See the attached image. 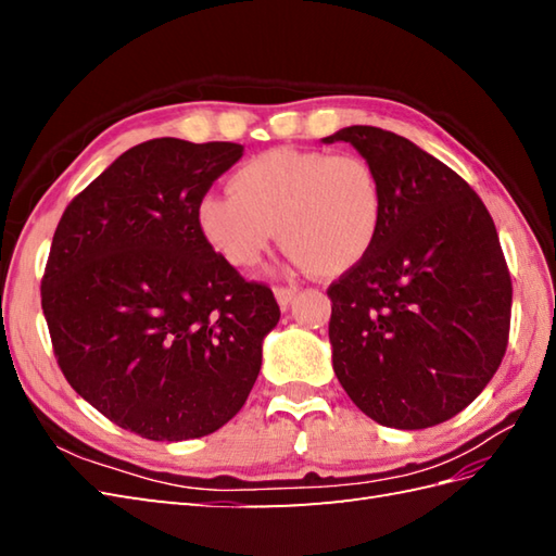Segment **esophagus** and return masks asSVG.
Listing matches in <instances>:
<instances>
[{
	"label": "esophagus",
	"instance_id": "obj_1",
	"mask_svg": "<svg viewBox=\"0 0 556 556\" xmlns=\"http://www.w3.org/2000/svg\"><path fill=\"white\" fill-rule=\"evenodd\" d=\"M275 299L281 308H289L291 301L296 299V289L293 287H275Z\"/></svg>",
	"mask_w": 556,
	"mask_h": 556
}]
</instances>
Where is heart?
<instances>
[{
  "label": "heart",
  "instance_id": "obj_1",
  "mask_svg": "<svg viewBox=\"0 0 556 556\" xmlns=\"http://www.w3.org/2000/svg\"><path fill=\"white\" fill-rule=\"evenodd\" d=\"M229 195L198 203V229L224 263L245 269L279 241L313 275L334 279L356 269L384 217L380 174L353 155L275 148L229 176Z\"/></svg>",
  "mask_w": 556,
  "mask_h": 556
}]
</instances>
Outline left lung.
I'll use <instances>...</instances> for the list:
<instances>
[{
	"label": "left lung",
	"instance_id": "left-lung-1",
	"mask_svg": "<svg viewBox=\"0 0 556 556\" xmlns=\"http://www.w3.org/2000/svg\"><path fill=\"white\" fill-rule=\"evenodd\" d=\"M380 174L384 217L372 251L341 275L332 299V365L375 422L422 430L464 410L509 344L511 277L485 203L408 138L349 126Z\"/></svg>",
	"mask_w": 556,
	"mask_h": 556
}]
</instances>
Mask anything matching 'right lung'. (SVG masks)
I'll return each mask as SVG.
<instances>
[{"label": "right lung", "mask_w": 556, "mask_h": 556, "mask_svg": "<svg viewBox=\"0 0 556 556\" xmlns=\"http://www.w3.org/2000/svg\"><path fill=\"white\" fill-rule=\"evenodd\" d=\"M241 155L239 143L148 140L56 224L40 293L59 368L146 440H195L229 422L279 323L271 289L245 281L198 229V203Z\"/></svg>", "instance_id": "right-lung-1"}]
</instances>
